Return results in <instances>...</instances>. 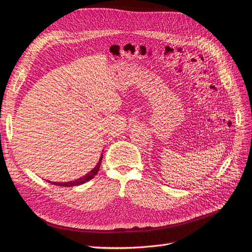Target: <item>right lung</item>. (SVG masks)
<instances>
[{"label": "right lung", "instance_id": "add662e5", "mask_svg": "<svg viewBox=\"0 0 252 252\" xmlns=\"http://www.w3.org/2000/svg\"><path fill=\"white\" fill-rule=\"evenodd\" d=\"M102 157L103 155L101 154V156H100V159H99V162L97 163V165L91 170V172L88 173L86 176L79 178L77 180H74V181H71V182H66V183H57V182H50V181H48L49 183H52L54 185H58V186H63V187H73V186H78V185H82L86 182H88V181H90L91 179H93L96 174L98 173V170L100 168V164H101V160H102Z\"/></svg>", "mask_w": 252, "mask_h": 252}]
</instances>
